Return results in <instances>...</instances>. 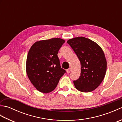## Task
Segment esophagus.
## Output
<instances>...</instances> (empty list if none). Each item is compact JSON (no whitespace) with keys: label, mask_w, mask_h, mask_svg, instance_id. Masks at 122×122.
Instances as JSON below:
<instances>
[{"label":"esophagus","mask_w":122,"mask_h":122,"mask_svg":"<svg viewBox=\"0 0 122 122\" xmlns=\"http://www.w3.org/2000/svg\"><path fill=\"white\" fill-rule=\"evenodd\" d=\"M71 68H69L68 69L66 70V72H67V73H69L70 72H71Z\"/></svg>","instance_id":"1"}]
</instances>
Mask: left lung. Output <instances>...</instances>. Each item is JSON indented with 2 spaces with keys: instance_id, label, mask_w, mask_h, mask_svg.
Listing matches in <instances>:
<instances>
[{
  "instance_id": "obj_1",
  "label": "left lung",
  "mask_w": 122,
  "mask_h": 122,
  "mask_svg": "<svg viewBox=\"0 0 122 122\" xmlns=\"http://www.w3.org/2000/svg\"><path fill=\"white\" fill-rule=\"evenodd\" d=\"M81 63V76L74 81L76 89L90 92L99 86L107 71V60L102 49L97 43L83 37L67 41Z\"/></svg>"
}]
</instances>
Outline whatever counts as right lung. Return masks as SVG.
I'll return each mask as SVG.
<instances>
[{"instance_id":"1","label":"right lung","mask_w":122,"mask_h":122,"mask_svg":"<svg viewBox=\"0 0 122 122\" xmlns=\"http://www.w3.org/2000/svg\"><path fill=\"white\" fill-rule=\"evenodd\" d=\"M65 41L60 38L37 41L28 52L26 71L30 81L37 90L47 93L56 89L66 73L61 68L58 53Z\"/></svg>"}]
</instances>
